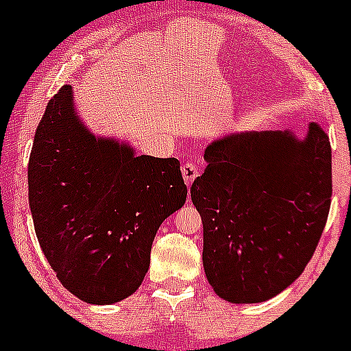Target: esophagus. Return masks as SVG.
Wrapping results in <instances>:
<instances>
[{"mask_svg":"<svg viewBox=\"0 0 351 351\" xmlns=\"http://www.w3.org/2000/svg\"><path fill=\"white\" fill-rule=\"evenodd\" d=\"M182 175H183V178H185L186 185L190 186L193 183V180H195L198 176V166L192 161L185 162V165L182 166Z\"/></svg>","mask_w":351,"mask_h":351,"instance_id":"obj_1","label":"esophagus"}]
</instances>
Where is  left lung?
I'll use <instances>...</instances> for the list:
<instances>
[{
	"instance_id": "left-lung-1",
	"label": "left lung",
	"mask_w": 351,
	"mask_h": 351,
	"mask_svg": "<svg viewBox=\"0 0 351 351\" xmlns=\"http://www.w3.org/2000/svg\"><path fill=\"white\" fill-rule=\"evenodd\" d=\"M192 202L204 224L202 261L221 299L254 304L299 278L331 205V144L317 123L241 132L208 144Z\"/></svg>"
}]
</instances>
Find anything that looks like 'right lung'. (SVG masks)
I'll use <instances>...</instances> for the list:
<instances>
[{
	"label": "right lung",
	"instance_id": "right-lung-1",
	"mask_svg": "<svg viewBox=\"0 0 351 351\" xmlns=\"http://www.w3.org/2000/svg\"><path fill=\"white\" fill-rule=\"evenodd\" d=\"M185 200L178 159L93 136L69 84L49 101L28 161V204L49 265L77 299L101 306L132 295L159 226Z\"/></svg>",
	"mask_w": 351,
	"mask_h": 351
}]
</instances>
